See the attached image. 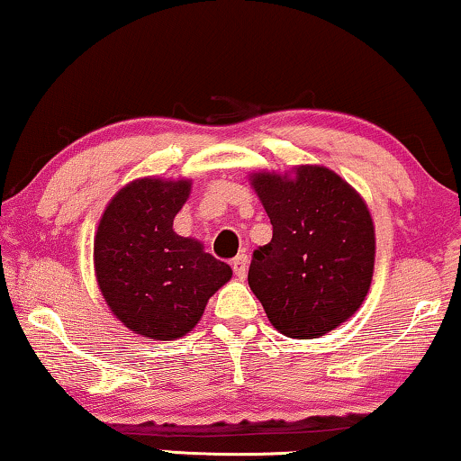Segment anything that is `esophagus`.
Instances as JSON below:
<instances>
[{
	"label": "esophagus",
	"instance_id": "1",
	"mask_svg": "<svg viewBox=\"0 0 461 461\" xmlns=\"http://www.w3.org/2000/svg\"><path fill=\"white\" fill-rule=\"evenodd\" d=\"M248 256L245 254H239L237 258H232V270H235V275L239 279H245V275H248Z\"/></svg>",
	"mask_w": 461,
	"mask_h": 461
}]
</instances>
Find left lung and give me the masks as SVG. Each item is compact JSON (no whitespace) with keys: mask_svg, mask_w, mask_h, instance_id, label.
Here are the masks:
<instances>
[{"mask_svg":"<svg viewBox=\"0 0 461 461\" xmlns=\"http://www.w3.org/2000/svg\"><path fill=\"white\" fill-rule=\"evenodd\" d=\"M273 239L254 249L249 287L283 336L336 330L363 304L374 275V222L363 199L327 167L302 166L295 180L256 174Z\"/></svg>","mask_w":461,"mask_h":461,"instance_id":"left-lung-1","label":"left lung"}]
</instances>
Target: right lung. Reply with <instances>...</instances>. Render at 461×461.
Listing matches in <instances>:
<instances>
[{
  "label": "right lung",
  "instance_id": "add662e5",
  "mask_svg": "<svg viewBox=\"0 0 461 461\" xmlns=\"http://www.w3.org/2000/svg\"><path fill=\"white\" fill-rule=\"evenodd\" d=\"M191 191L186 180H136L103 213L94 267L106 304L131 331L150 339L182 338L232 270L199 241L174 232Z\"/></svg>",
  "mask_w": 461,
  "mask_h": 461
}]
</instances>
